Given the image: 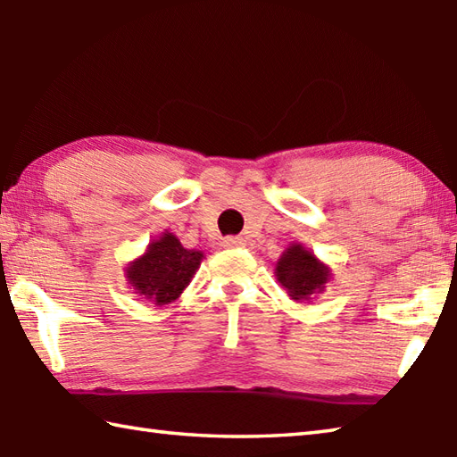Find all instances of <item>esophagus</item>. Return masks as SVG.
Returning <instances> with one entry per match:
<instances>
[{
    "label": "esophagus",
    "instance_id": "1",
    "mask_svg": "<svg viewBox=\"0 0 457 457\" xmlns=\"http://www.w3.org/2000/svg\"><path fill=\"white\" fill-rule=\"evenodd\" d=\"M223 247L226 249H236V247H245V239L239 236H231L223 239Z\"/></svg>",
    "mask_w": 457,
    "mask_h": 457
}]
</instances>
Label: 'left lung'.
<instances>
[{
    "instance_id": "left-lung-1",
    "label": "left lung",
    "mask_w": 457,
    "mask_h": 457,
    "mask_svg": "<svg viewBox=\"0 0 457 457\" xmlns=\"http://www.w3.org/2000/svg\"><path fill=\"white\" fill-rule=\"evenodd\" d=\"M275 275L289 297L295 301H311L325 289L330 270L301 244H291L275 265Z\"/></svg>"
}]
</instances>
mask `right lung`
I'll return each instance as SVG.
<instances>
[{
	"label": "right lung",
	"instance_id": "add662e5",
	"mask_svg": "<svg viewBox=\"0 0 457 457\" xmlns=\"http://www.w3.org/2000/svg\"><path fill=\"white\" fill-rule=\"evenodd\" d=\"M202 259V252L186 249L174 234L164 231L158 239L150 241L146 252L130 262L124 271L134 293L162 307L180 297Z\"/></svg>",
	"mask_w": 457,
	"mask_h": 457
}]
</instances>
